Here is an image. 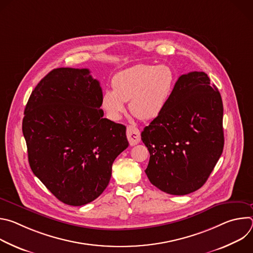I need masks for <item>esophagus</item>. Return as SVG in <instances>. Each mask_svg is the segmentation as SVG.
I'll return each instance as SVG.
<instances>
[{
    "instance_id": "esophagus-1",
    "label": "esophagus",
    "mask_w": 253,
    "mask_h": 253,
    "mask_svg": "<svg viewBox=\"0 0 253 253\" xmlns=\"http://www.w3.org/2000/svg\"><path fill=\"white\" fill-rule=\"evenodd\" d=\"M127 138L131 146L136 145V144H138L141 140L140 131L136 127L129 125L127 127Z\"/></svg>"
}]
</instances>
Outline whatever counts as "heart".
I'll return each mask as SVG.
<instances>
[{
	"label": "heart",
	"mask_w": 253,
	"mask_h": 253,
	"mask_svg": "<svg viewBox=\"0 0 253 253\" xmlns=\"http://www.w3.org/2000/svg\"><path fill=\"white\" fill-rule=\"evenodd\" d=\"M175 83L173 71L165 65L138 64L122 70L112 78V90L104 91L101 105L107 117L118 121L125 102L140 120L156 118L166 107Z\"/></svg>",
	"instance_id": "heart-1"
}]
</instances>
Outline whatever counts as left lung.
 Wrapping results in <instances>:
<instances>
[{
	"instance_id": "left-lung-1",
	"label": "left lung",
	"mask_w": 253,
	"mask_h": 253,
	"mask_svg": "<svg viewBox=\"0 0 253 253\" xmlns=\"http://www.w3.org/2000/svg\"><path fill=\"white\" fill-rule=\"evenodd\" d=\"M222 119L220 93L207 74L180 76L164 110L141 133L149 181L172 195L202 187L223 151Z\"/></svg>"
}]
</instances>
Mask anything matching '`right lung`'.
I'll return each mask as SVG.
<instances>
[{"label": "right lung", "instance_id": "right-lung-1", "mask_svg": "<svg viewBox=\"0 0 253 253\" xmlns=\"http://www.w3.org/2000/svg\"><path fill=\"white\" fill-rule=\"evenodd\" d=\"M102 89L89 69L58 68L33 90L23 134L33 173L60 201L85 205L109 184L128 145L126 127L103 118Z\"/></svg>", "mask_w": 253, "mask_h": 253}]
</instances>
